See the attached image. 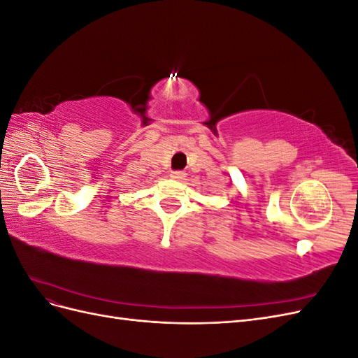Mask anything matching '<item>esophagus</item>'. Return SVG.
<instances>
[{"mask_svg":"<svg viewBox=\"0 0 358 358\" xmlns=\"http://www.w3.org/2000/svg\"><path fill=\"white\" fill-rule=\"evenodd\" d=\"M170 178H171V179H176V180H182L183 178H185V171H182V170L171 171V173H170Z\"/></svg>","mask_w":358,"mask_h":358,"instance_id":"34e87169","label":"esophagus"}]
</instances>
